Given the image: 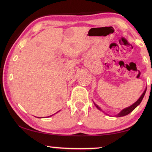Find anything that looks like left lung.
Segmentation results:
<instances>
[{"instance_id":"1","label":"left lung","mask_w":152,"mask_h":152,"mask_svg":"<svg viewBox=\"0 0 152 152\" xmlns=\"http://www.w3.org/2000/svg\"><path fill=\"white\" fill-rule=\"evenodd\" d=\"M145 92H146V89L145 90V91L143 92V93L142 94V95H141V96H140V99H139L137 101H136L134 104H133L132 106H130V107H127V108H126V109H124L123 110H122L121 111L119 114H118L117 115H116L117 117H123V116H125V115H128V114H129V113H131V112H132L133 110H134L136 107H137L139 104H140V103H141V101H142V99H143V96H144V95H145ZM96 105V107L98 108V109H99V110H101V109H100V108L97 106L96 104H95Z\"/></svg>"}]
</instances>
